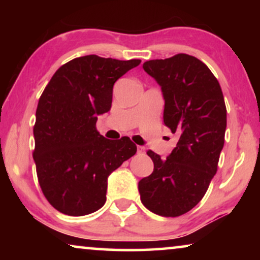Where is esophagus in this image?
Segmentation results:
<instances>
[{
	"mask_svg": "<svg viewBox=\"0 0 260 260\" xmlns=\"http://www.w3.org/2000/svg\"><path fill=\"white\" fill-rule=\"evenodd\" d=\"M144 151H145V148L144 147H140V145H138V147H137V152H138V154H143Z\"/></svg>",
	"mask_w": 260,
	"mask_h": 260,
	"instance_id": "1",
	"label": "esophagus"
}]
</instances>
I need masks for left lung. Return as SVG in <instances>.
Instances as JSON below:
<instances>
[{
	"mask_svg": "<svg viewBox=\"0 0 260 260\" xmlns=\"http://www.w3.org/2000/svg\"><path fill=\"white\" fill-rule=\"evenodd\" d=\"M165 98L163 122L179 135L168 157L147 154L154 172L138 182L141 201L161 216H180L194 208L218 170L225 142L226 105L220 84L195 56L180 53L143 63Z\"/></svg>",
	"mask_w": 260,
	"mask_h": 260,
	"instance_id": "8db88e82",
	"label": "left lung"
}]
</instances>
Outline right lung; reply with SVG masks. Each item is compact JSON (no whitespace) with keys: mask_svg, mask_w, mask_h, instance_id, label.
<instances>
[{"mask_svg":"<svg viewBox=\"0 0 260 260\" xmlns=\"http://www.w3.org/2000/svg\"><path fill=\"white\" fill-rule=\"evenodd\" d=\"M140 63L80 56L60 67L42 92L33 158L42 193L60 213L81 216L102 208L109 175L136 154L129 137L108 140L95 123L111 109L113 84Z\"/></svg>","mask_w":260,"mask_h":260,"instance_id":"obj_1","label":"right lung"}]
</instances>
